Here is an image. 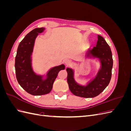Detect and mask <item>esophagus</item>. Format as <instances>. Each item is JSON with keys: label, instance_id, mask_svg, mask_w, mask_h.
I'll return each mask as SVG.
<instances>
[{"label": "esophagus", "instance_id": "obj_1", "mask_svg": "<svg viewBox=\"0 0 131 131\" xmlns=\"http://www.w3.org/2000/svg\"><path fill=\"white\" fill-rule=\"evenodd\" d=\"M64 63H65L66 66H69V65L71 64L72 62H71V61L69 60V59H66L65 61H64Z\"/></svg>", "mask_w": 131, "mask_h": 131}]
</instances>
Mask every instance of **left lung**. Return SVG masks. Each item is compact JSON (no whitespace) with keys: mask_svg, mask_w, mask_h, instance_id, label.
<instances>
[{"mask_svg":"<svg viewBox=\"0 0 131 131\" xmlns=\"http://www.w3.org/2000/svg\"><path fill=\"white\" fill-rule=\"evenodd\" d=\"M91 55L94 58L100 59L101 68L93 80L84 86L78 84L74 79L72 69L67 68V82L69 88L75 96L84 98H93L97 96L104 91L109 84L112 78L113 65L112 53L110 46L101 35H98L96 46L89 50L88 56Z\"/></svg>","mask_w":131,"mask_h":131,"instance_id":"1","label":"left lung"}]
</instances>
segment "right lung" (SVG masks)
Wrapping results in <instances>:
<instances>
[{
	"instance_id": "1",
	"label": "right lung",
	"mask_w": 131,
	"mask_h": 131,
	"mask_svg": "<svg viewBox=\"0 0 131 131\" xmlns=\"http://www.w3.org/2000/svg\"><path fill=\"white\" fill-rule=\"evenodd\" d=\"M44 28H37L28 33L18 46L15 57V72L18 82L27 92L40 96L49 93L52 89L53 82L59 72L64 69V64L53 67L47 73V78L35 74L31 68V55L33 52L35 40Z\"/></svg>"
}]
</instances>
